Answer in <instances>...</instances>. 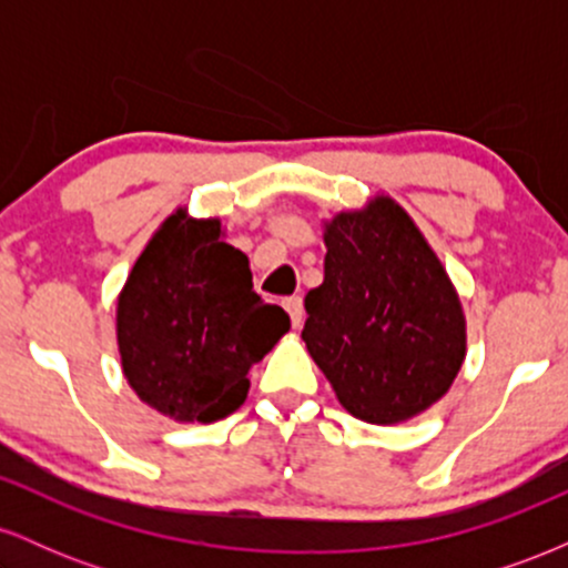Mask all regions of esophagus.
Segmentation results:
<instances>
[{
    "mask_svg": "<svg viewBox=\"0 0 568 568\" xmlns=\"http://www.w3.org/2000/svg\"><path fill=\"white\" fill-rule=\"evenodd\" d=\"M283 304H285V310H288L293 328H302V323H304V302H302V296L285 298Z\"/></svg>",
    "mask_w": 568,
    "mask_h": 568,
    "instance_id": "1",
    "label": "esophagus"
}]
</instances>
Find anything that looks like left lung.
Masks as SVG:
<instances>
[{"label":"left lung","instance_id":"1","mask_svg":"<svg viewBox=\"0 0 568 568\" xmlns=\"http://www.w3.org/2000/svg\"><path fill=\"white\" fill-rule=\"evenodd\" d=\"M323 285L304 298L306 352L357 419L387 427L425 414L467 355L446 266L384 192L323 221Z\"/></svg>","mask_w":568,"mask_h":568}]
</instances>
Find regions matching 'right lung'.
<instances>
[{"instance_id":"obj_1","label":"right lung","mask_w":568,"mask_h":568,"mask_svg":"<svg viewBox=\"0 0 568 568\" xmlns=\"http://www.w3.org/2000/svg\"><path fill=\"white\" fill-rule=\"evenodd\" d=\"M224 237L221 219L175 207L116 296L122 374L181 425H211L243 406L247 371L291 328L285 310L253 293L247 256Z\"/></svg>"}]
</instances>
